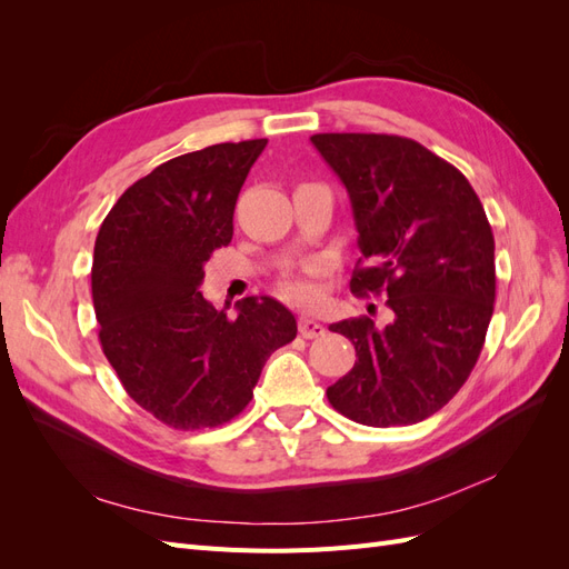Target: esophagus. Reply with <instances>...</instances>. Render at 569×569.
<instances>
[{
  "label": "esophagus",
  "mask_w": 569,
  "mask_h": 569,
  "mask_svg": "<svg viewBox=\"0 0 569 569\" xmlns=\"http://www.w3.org/2000/svg\"><path fill=\"white\" fill-rule=\"evenodd\" d=\"M299 332L306 339H316V337L325 335V327L318 320H313V318H301L299 320Z\"/></svg>",
  "instance_id": "esophagus-1"
}]
</instances>
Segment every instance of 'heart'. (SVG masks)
Returning a JSON list of instances; mask_svg holds the SVG:
<instances>
[{
	"label": "heart",
	"mask_w": 569,
	"mask_h": 569,
	"mask_svg": "<svg viewBox=\"0 0 569 569\" xmlns=\"http://www.w3.org/2000/svg\"><path fill=\"white\" fill-rule=\"evenodd\" d=\"M282 297H287L289 301H297V303H311L316 301V287L303 280V278H289L280 284Z\"/></svg>",
	"instance_id": "obj_1"
}]
</instances>
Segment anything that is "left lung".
Returning <instances> with one entry per match:
<instances>
[{
    "label": "left lung",
    "mask_w": 569,
    "mask_h": 569,
    "mask_svg": "<svg viewBox=\"0 0 569 569\" xmlns=\"http://www.w3.org/2000/svg\"><path fill=\"white\" fill-rule=\"evenodd\" d=\"M351 199L358 268L351 289L385 295L391 318L332 322L356 347L327 399L368 427L416 425L449 403L485 347L496 299L493 232L458 168L399 134L311 137ZM360 263V261H358Z\"/></svg>",
    "instance_id": "8db88e82"
}]
</instances>
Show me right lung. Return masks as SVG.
Segmentation results:
<instances>
[{"label": "right lung", "instance_id": "right-lung-1", "mask_svg": "<svg viewBox=\"0 0 569 569\" xmlns=\"http://www.w3.org/2000/svg\"><path fill=\"white\" fill-rule=\"evenodd\" d=\"M268 140L182 153L128 187L94 242L99 341L130 399L176 429L230 422L272 351L297 337L289 308L237 301V318L201 297L203 263L232 239V216Z\"/></svg>", "mask_w": 569, "mask_h": 569}]
</instances>
